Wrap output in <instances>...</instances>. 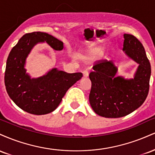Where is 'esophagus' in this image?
Segmentation results:
<instances>
[{"mask_svg":"<svg viewBox=\"0 0 155 155\" xmlns=\"http://www.w3.org/2000/svg\"><path fill=\"white\" fill-rule=\"evenodd\" d=\"M83 76H84V77H87V76H89V72L87 71H84Z\"/></svg>","mask_w":155,"mask_h":155,"instance_id":"esophagus-1","label":"esophagus"}]
</instances>
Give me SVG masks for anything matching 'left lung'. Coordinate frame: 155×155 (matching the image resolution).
Returning a JSON list of instances; mask_svg holds the SVG:
<instances>
[{"instance_id": "1", "label": "left lung", "mask_w": 155, "mask_h": 155, "mask_svg": "<svg viewBox=\"0 0 155 155\" xmlns=\"http://www.w3.org/2000/svg\"><path fill=\"white\" fill-rule=\"evenodd\" d=\"M123 51L139 64L134 79L116 77L117 68L112 62L97 61L89 77L92 81L89 100L99 116L119 118L139 108L149 93L151 65L144 48L134 35L124 34Z\"/></svg>"}]
</instances>
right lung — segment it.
Returning a JSON list of instances; mask_svg holds the SVG:
<instances>
[{"mask_svg": "<svg viewBox=\"0 0 155 155\" xmlns=\"http://www.w3.org/2000/svg\"><path fill=\"white\" fill-rule=\"evenodd\" d=\"M46 41L54 50H63V43L44 32L26 33L10 51L4 81L8 95L23 111L35 115L51 113L59 106L65 92L83 76L81 73L68 74L53 68L47 75L31 79L24 65L31 49Z\"/></svg>", "mask_w": 155, "mask_h": 155, "instance_id": "right-lung-1", "label": "right lung"}]
</instances>
